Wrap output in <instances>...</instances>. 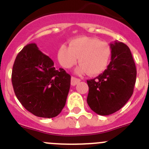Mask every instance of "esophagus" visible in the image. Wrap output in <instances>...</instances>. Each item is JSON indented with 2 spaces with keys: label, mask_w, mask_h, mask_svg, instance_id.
Returning a JSON list of instances; mask_svg holds the SVG:
<instances>
[{
  "label": "esophagus",
  "mask_w": 149,
  "mask_h": 149,
  "mask_svg": "<svg viewBox=\"0 0 149 149\" xmlns=\"http://www.w3.org/2000/svg\"><path fill=\"white\" fill-rule=\"evenodd\" d=\"M81 81V80L79 78H76L74 77H72V81H71V84H72V86H75L78 84L79 82Z\"/></svg>",
  "instance_id": "34e87169"
}]
</instances>
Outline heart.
<instances>
[{
  "instance_id": "heart-1",
  "label": "heart",
  "mask_w": 149,
  "mask_h": 149,
  "mask_svg": "<svg viewBox=\"0 0 149 149\" xmlns=\"http://www.w3.org/2000/svg\"><path fill=\"white\" fill-rule=\"evenodd\" d=\"M111 56V48L105 42L88 36H80L70 41V46L62 45L57 58L62 66L70 68L78 60L81 63L75 69L78 74L87 72L97 75L106 69Z\"/></svg>"
}]
</instances>
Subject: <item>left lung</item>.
I'll use <instances>...</instances> for the list:
<instances>
[{
  "label": "left lung",
  "instance_id": "left-lung-1",
  "mask_svg": "<svg viewBox=\"0 0 149 149\" xmlns=\"http://www.w3.org/2000/svg\"><path fill=\"white\" fill-rule=\"evenodd\" d=\"M111 61L98 77L87 81V104L95 113L108 116L120 110L131 98L136 69L129 48L115 41L110 43Z\"/></svg>",
  "mask_w": 149,
  "mask_h": 149
}]
</instances>
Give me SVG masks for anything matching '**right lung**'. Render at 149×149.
I'll use <instances>...</instances> for the list:
<instances>
[{
    "label": "right lung",
    "instance_id": "add662e5",
    "mask_svg": "<svg viewBox=\"0 0 149 149\" xmlns=\"http://www.w3.org/2000/svg\"><path fill=\"white\" fill-rule=\"evenodd\" d=\"M54 65L35 43L24 46L13 64L12 83L15 95L36 116L54 118L65 107L71 76L63 68L56 70Z\"/></svg>",
    "mask_w": 149,
    "mask_h": 149
}]
</instances>
